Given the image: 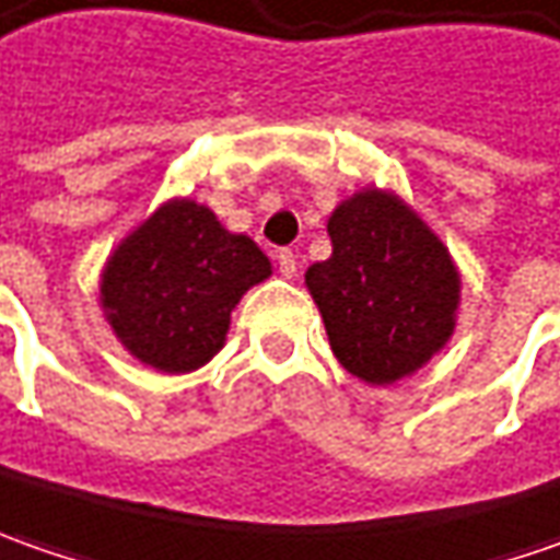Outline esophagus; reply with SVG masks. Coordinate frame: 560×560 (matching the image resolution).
Instances as JSON below:
<instances>
[{"label": "esophagus", "instance_id": "obj_1", "mask_svg": "<svg viewBox=\"0 0 560 560\" xmlns=\"http://www.w3.org/2000/svg\"><path fill=\"white\" fill-rule=\"evenodd\" d=\"M277 265H280V273H283V277H295V270H299V258H295V252H292V248H280V252H277Z\"/></svg>", "mask_w": 560, "mask_h": 560}]
</instances>
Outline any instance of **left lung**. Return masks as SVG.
<instances>
[{"label":"left lung","instance_id":"left-lung-1","mask_svg":"<svg viewBox=\"0 0 560 560\" xmlns=\"http://www.w3.org/2000/svg\"><path fill=\"white\" fill-rule=\"evenodd\" d=\"M334 255L305 273L334 355L368 383L415 374L455 330L458 270L408 205L364 189L334 211Z\"/></svg>","mask_w":560,"mask_h":560}]
</instances>
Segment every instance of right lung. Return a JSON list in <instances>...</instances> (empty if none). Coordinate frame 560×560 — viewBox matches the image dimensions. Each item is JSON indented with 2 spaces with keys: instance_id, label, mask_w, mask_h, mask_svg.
<instances>
[{
  "instance_id": "obj_1",
  "label": "right lung",
  "mask_w": 560,
  "mask_h": 560,
  "mask_svg": "<svg viewBox=\"0 0 560 560\" xmlns=\"http://www.w3.org/2000/svg\"><path fill=\"white\" fill-rule=\"evenodd\" d=\"M268 273V255L205 205L167 202L108 258L102 308L140 361L186 374L224 346L240 295Z\"/></svg>"
}]
</instances>
